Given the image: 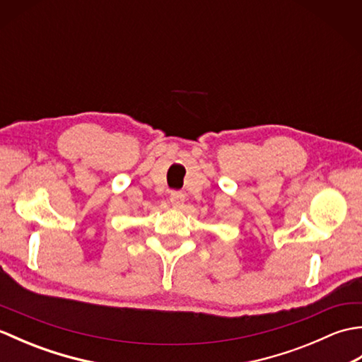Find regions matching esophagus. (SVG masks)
<instances>
[{
  "label": "esophagus",
  "mask_w": 362,
  "mask_h": 362,
  "mask_svg": "<svg viewBox=\"0 0 362 362\" xmlns=\"http://www.w3.org/2000/svg\"><path fill=\"white\" fill-rule=\"evenodd\" d=\"M169 202H171V205L175 206V209H179V206H182L183 202H185V194L180 193V191H173L171 196H169Z\"/></svg>",
  "instance_id": "1"
}]
</instances>
